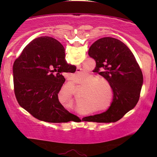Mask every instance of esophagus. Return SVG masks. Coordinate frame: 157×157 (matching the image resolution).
I'll return each instance as SVG.
<instances>
[{"instance_id": "34e87169", "label": "esophagus", "mask_w": 157, "mask_h": 157, "mask_svg": "<svg viewBox=\"0 0 157 157\" xmlns=\"http://www.w3.org/2000/svg\"><path fill=\"white\" fill-rule=\"evenodd\" d=\"M80 71H81V69H79V68H77L76 73H80Z\"/></svg>"}]
</instances>
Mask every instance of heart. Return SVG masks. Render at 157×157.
Here are the masks:
<instances>
[{
    "label": "heart",
    "mask_w": 157,
    "mask_h": 157,
    "mask_svg": "<svg viewBox=\"0 0 157 157\" xmlns=\"http://www.w3.org/2000/svg\"><path fill=\"white\" fill-rule=\"evenodd\" d=\"M87 81L89 82L86 83V86L88 88V90L86 96H84V98L95 104L96 106H104L108 101L109 91L110 95L112 94V89L110 82L106 78H97L95 76H89ZM111 104L105 108H101V110H108Z\"/></svg>",
    "instance_id": "1"
}]
</instances>
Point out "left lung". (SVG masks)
Segmentation results:
<instances>
[{"label": "left lung", "instance_id": "left-lung-1", "mask_svg": "<svg viewBox=\"0 0 157 157\" xmlns=\"http://www.w3.org/2000/svg\"><path fill=\"white\" fill-rule=\"evenodd\" d=\"M89 55L96 61L95 71L110 82L113 98L110 108L90 116L89 121L110 123L121 119L139 101L143 75L134 54L117 38L104 37L94 43Z\"/></svg>", "mask_w": 157, "mask_h": 157}]
</instances>
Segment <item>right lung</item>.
Here are the masks:
<instances>
[{
  "instance_id": "obj_1",
  "label": "right lung",
  "mask_w": 157,
  "mask_h": 157,
  "mask_svg": "<svg viewBox=\"0 0 157 157\" xmlns=\"http://www.w3.org/2000/svg\"><path fill=\"white\" fill-rule=\"evenodd\" d=\"M67 63L65 49L55 38L32 40L13 63L14 92L19 105L40 121H69L72 114L59 102L58 94L65 82L63 73L75 72Z\"/></svg>"
}]
</instances>
